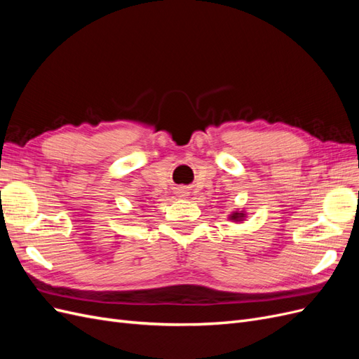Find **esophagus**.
Instances as JSON below:
<instances>
[{
    "label": "esophagus",
    "mask_w": 359,
    "mask_h": 359,
    "mask_svg": "<svg viewBox=\"0 0 359 359\" xmlns=\"http://www.w3.org/2000/svg\"><path fill=\"white\" fill-rule=\"evenodd\" d=\"M180 193H182V196H186V191H180Z\"/></svg>",
    "instance_id": "obj_1"
}]
</instances>
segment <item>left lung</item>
<instances>
[{
    "instance_id": "left-lung-1",
    "label": "left lung",
    "mask_w": 359,
    "mask_h": 359,
    "mask_svg": "<svg viewBox=\"0 0 359 359\" xmlns=\"http://www.w3.org/2000/svg\"><path fill=\"white\" fill-rule=\"evenodd\" d=\"M245 219V212L244 211H233L231 215H229V220L232 222H244Z\"/></svg>"
}]
</instances>
